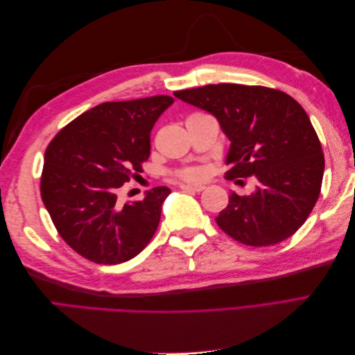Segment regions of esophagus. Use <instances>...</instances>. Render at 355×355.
Returning <instances> with one entry per match:
<instances>
[{
  "instance_id": "1",
  "label": "esophagus",
  "mask_w": 355,
  "mask_h": 355,
  "mask_svg": "<svg viewBox=\"0 0 355 355\" xmlns=\"http://www.w3.org/2000/svg\"><path fill=\"white\" fill-rule=\"evenodd\" d=\"M180 188L185 192H201L206 187L204 185H180Z\"/></svg>"
}]
</instances>
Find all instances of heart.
<instances>
[{"instance_id":"1","label":"heart","mask_w":355,"mask_h":355,"mask_svg":"<svg viewBox=\"0 0 355 355\" xmlns=\"http://www.w3.org/2000/svg\"><path fill=\"white\" fill-rule=\"evenodd\" d=\"M204 173H206V171H204V168L201 167H191L180 171L179 176L185 180H200L204 178Z\"/></svg>"}]
</instances>
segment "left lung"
I'll return each mask as SVG.
<instances>
[{"instance_id":"left-lung-1","label":"left lung","mask_w":355,"mask_h":355,"mask_svg":"<svg viewBox=\"0 0 355 355\" xmlns=\"http://www.w3.org/2000/svg\"><path fill=\"white\" fill-rule=\"evenodd\" d=\"M211 114L230 139L228 179L254 176L250 196L230 194L216 223L247 245L277 244L302 227L320 196L324 155L309 116L284 92L209 84L173 93Z\"/></svg>"}]
</instances>
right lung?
<instances>
[{
  "label": "right lung",
  "instance_id": "right-lung-1",
  "mask_svg": "<svg viewBox=\"0 0 355 355\" xmlns=\"http://www.w3.org/2000/svg\"><path fill=\"white\" fill-rule=\"evenodd\" d=\"M175 102L170 96L105 102L75 118L44 154L41 198L60 237L85 259L130 261L158 228L167 187L121 206L116 200L151 153V130Z\"/></svg>",
  "mask_w": 355,
  "mask_h": 355
}]
</instances>
